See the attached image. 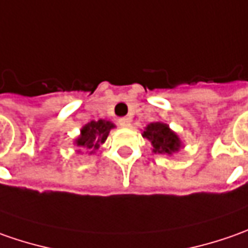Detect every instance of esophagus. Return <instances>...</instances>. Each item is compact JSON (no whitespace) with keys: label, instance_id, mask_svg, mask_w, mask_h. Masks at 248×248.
<instances>
[{"label":"esophagus","instance_id":"esophagus-1","mask_svg":"<svg viewBox=\"0 0 248 248\" xmlns=\"http://www.w3.org/2000/svg\"><path fill=\"white\" fill-rule=\"evenodd\" d=\"M118 124H119V126H122V127H129V126H130V124H132V118H129V116L119 118Z\"/></svg>","mask_w":248,"mask_h":248}]
</instances>
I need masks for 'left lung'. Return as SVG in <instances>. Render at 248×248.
Listing matches in <instances>:
<instances>
[{
  "instance_id": "1",
  "label": "left lung",
  "mask_w": 248,
  "mask_h": 248,
  "mask_svg": "<svg viewBox=\"0 0 248 248\" xmlns=\"http://www.w3.org/2000/svg\"><path fill=\"white\" fill-rule=\"evenodd\" d=\"M144 137H147L154 145V152L171 155L180 150V139L169 129V126L160 122H155L147 126L144 130Z\"/></svg>"
}]
</instances>
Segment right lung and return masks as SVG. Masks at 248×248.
Masks as SVG:
<instances>
[{"label":"right lung","instance_id":"add662e5","mask_svg":"<svg viewBox=\"0 0 248 248\" xmlns=\"http://www.w3.org/2000/svg\"><path fill=\"white\" fill-rule=\"evenodd\" d=\"M114 127V124L107 121H92L81 130V137L77 140L78 147H83L90 152L98 150V147L106 141L109 130Z\"/></svg>","mask_w":248,"mask_h":248}]
</instances>
